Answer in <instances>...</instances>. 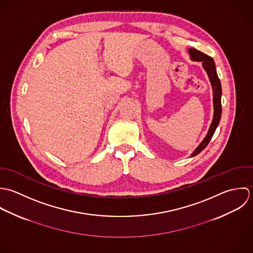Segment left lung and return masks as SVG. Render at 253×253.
I'll list each match as a JSON object with an SVG mask.
<instances>
[{
	"label": "left lung",
	"instance_id": "1",
	"mask_svg": "<svg viewBox=\"0 0 253 253\" xmlns=\"http://www.w3.org/2000/svg\"><path fill=\"white\" fill-rule=\"evenodd\" d=\"M188 51H189L190 57H191L192 60L202 61V67L206 71V73L208 75V78H209V81H210L211 86H212L213 107H214L213 119H212V122L210 124L209 130H208L205 138L202 140V143L199 145V147L191 154V157H193V156L199 154L200 152H202L206 148V146L210 142L211 138L213 137V134L215 133L216 128L219 125V122H220V119H221V113H222V104H221L222 87H221V83H220V80H219L218 75H217L216 66H215V62H214L213 58L210 57L209 55L203 53L201 51H198L197 49L192 48V49H189Z\"/></svg>",
	"mask_w": 253,
	"mask_h": 253
}]
</instances>
